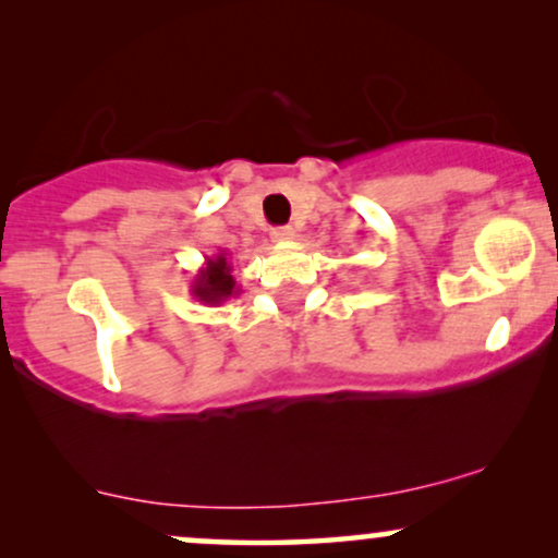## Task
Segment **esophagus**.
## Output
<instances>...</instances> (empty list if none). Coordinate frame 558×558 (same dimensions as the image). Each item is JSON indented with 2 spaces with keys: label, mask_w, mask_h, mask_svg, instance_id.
I'll return each mask as SVG.
<instances>
[{
  "label": "esophagus",
  "mask_w": 558,
  "mask_h": 558,
  "mask_svg": "<svg viewBox=\"0 0 558 558\" xmlns=\"http://www.w3.org/2000/svg\"><path fill=\"white\" fill-rule=\"evenodd\" d=\"M293 239H296V230H293L291 226H286V228H275V230H272V241L286 243V241H293Z\"/></svg>",
  "instance_id": "esophagus-1"
}]
</instances>
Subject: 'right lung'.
Instances as JSON below:
<instances>
[{
  "instance_id": "right-lung-1",
  "label": "right lung",
  "mask_w": 558,
  "mask_h": 558,
  "mask_svg": "<svg viewBox=\"0 0 558 558\" xmlns=\"http://www.w3.org/2000/svg\"><path fill=\"white\" fill-rule=\"evenodd\" d=\"M241 288L233 278V265L228 262V254L217 252L215 257L204 259V265L198 267L194 280H191V296L207 306H220L228 299L239 296Z\"/></svg>"
}]
</instances>
